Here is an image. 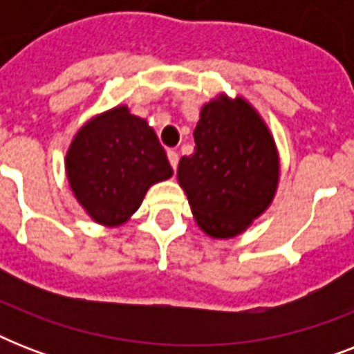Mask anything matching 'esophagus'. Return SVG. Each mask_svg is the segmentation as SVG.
Segmentation results:
<instances>
[{
    "label": "esophagus",
    "mask_w": 354,
    "mask_h": 354,
    "mask_svg": "<svg viewBox=\"0 0 354 354\" xmlns=\"http://www.w3.org/2000/svg\"><path fill=\"white\" fill-rule=\"evenodd\" d=\"M167 158H169V161H171L172 169L176 171V169H178V161H180V156H178L176 150H172V149L167 150Z\"/></svg>",
    "instance_id": "1"
}]
</instances>
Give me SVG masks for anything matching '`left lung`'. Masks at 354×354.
<instances>
[{
    "instance_id": "obj_1",
    "label": "left lung",
    "mask_w": 354,
    "mask_h": 354,
    "mask_svg": "<svg viewBox=\"0 0 354 354\" xmlns=\"http://www.w3.org/2000/svg\"><path fill=\"white\" fill-rule=\"evenodd\" d=\"M193 136L194 154L180 160L178 182L207 235L235 236L274 198L279 178L274 139L241 97L205 104Z\"/></svg>"
}]
</instances>
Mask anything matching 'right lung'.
Wrapping results in <instances>:
<instances>
[{
    "label": "right lung",
    "instance_id": "obj_1",
    "mask_svg": "<svg viewBox=\"0 0 354 354\" xmlns=\"http://www.w3.org/2000/svg\"><path fill=\"white\" fill-rule=\"evenodd\" d=\"M66 169L80 205L104 226H119L136 213L152 183L172 176L156 132L118 106L80 128L66 156Z\"/></svg>",
    "mask_w": 354,
    "mask_h": 354
}]
</instances>
